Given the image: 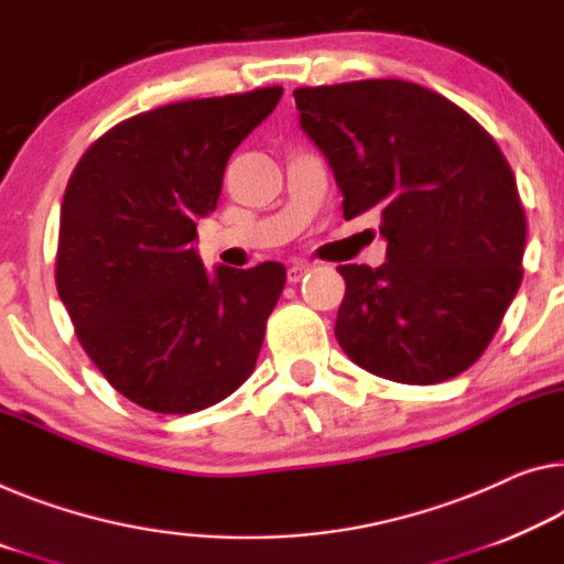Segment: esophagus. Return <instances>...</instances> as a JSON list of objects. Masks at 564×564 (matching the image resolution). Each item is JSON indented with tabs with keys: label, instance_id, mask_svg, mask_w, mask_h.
I'll use <instances>...</instances> for the list:
<instances>
[{
	"label": "esophagus",
	"instance_id": "34e87169",
	"mask_svg": "<svg viewBox=\"0 0 564 564\" xmlns=\"http://www.w3.org/2000/svg\"><path fill=\"white\" fill-rule=\"evenodd\" d=\"M307 272H310V264H300V262L292 264L290 270H288V282L290 284H297Z\"/></svg>",
	"mask_w": 564,
	"mask_h": 564
}]
</instances>
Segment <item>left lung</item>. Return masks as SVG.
<instances>
[{"mask_svg":"<svg viewBox=\"0 0 564 564\" xmlns=\"http://www.w3.org/2000/svg\"><path fill=\"white\" fill-rule=\"evenodd\" d=\"M300 128L330 163L343 216L378 212L386 262L340 264L335 337L352 362L431 386L471 368L522 284L527 219L494 138L405 80L297 88Z\"/></svg>","mask_w":564,"mask_h":564,"instance_id":"8db88e82","label":"left lung"}]
</instances>
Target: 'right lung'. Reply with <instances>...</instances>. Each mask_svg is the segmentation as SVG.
Wrapping results in <instances>:
<instances>
[{
	"mask_svg": "<svg viewBox=\"0 0 564 564\" xmlns=\"http://www.w3.org/2000/svg\"><path fill=\"white\" fill-rule=\"evenodd\" d=\"M280 98L274 85L141 112L100 135L67 181L59 300L88 358L141 409H209L252 376L288 272L206 274L194 241L229 155Z\"/></svg>",
	"mask_w": 564,
	"mask_h": 564,
	"instance_id": "right-lung-1",
	"label": "right lung"
}]
</instances>
